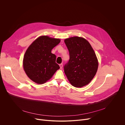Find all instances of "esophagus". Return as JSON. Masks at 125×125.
Returning <instances> with one entry per match:
<instances>
[{
	"mask_svg": "<svg viewBox=\"0 0 125 125\" xmlns=\"http://www.w3.org/2000/svg\"><path fill=\"white\" fill-rule=\"evenodd\" d=\"M59 66H60V69H62V67H63V64L61 63L60 64H59Z\"/></svg>",
	"mask_w": 125,
	"mask_h": 125,
	"instance_id": "1",
	"label": "esophagus"
}]
</instances>
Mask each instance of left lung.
Wrapping results in <instances>:
<instances>
[{"instance_id":"1","label":"left lung","mask_w":125,"mask_h":125,"mask_svg":"<svg viewBox=\"0 0 125 125\" xmlns=\"http://www.w3.org/2000/svg\"><path fill=\"white\" fill-rule=\"evenodd\" d=\"M70 59L64 66L70 83L81 87L90 83L98 69V61L92 46L85 39L74 37L65 39Z\"/></svg>"}]
</instances>
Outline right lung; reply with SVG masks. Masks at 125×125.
Returning a JSON list of instances; mask_svg holds the SVG:
<instances>
[{
    "label": "right lung",
    "instance_id": "obj_1",
    "mask_svg": "<svg viewBox=\"0 0 125 125\" xmlns=\"http://www.w3.org/2000/svg\"><path fill=\"white\" fill-rule=\"evenodd\" d=\"M60 42V39L41 36L28 47L23 59L24 70L29 78L39 84L49 80L60 66L51 50Z\"/></svg>",
    "mask_w": 125,
    "mask_h": 125
}]
</instances>
